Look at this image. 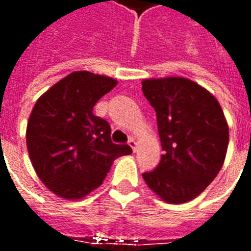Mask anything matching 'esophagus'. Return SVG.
I'll return each mask as SVG.
<instances>
[{
	"label": "esophagus",
	"mask_w": 251,
	"mask_h": 251,
	"mask_svg": "<svg viewBox=\"0 0 251 251\" xmlns=\"http://www.w3.org/2000/svg\"><path fill=\"white\" fill-rule=\"evenodd\" d=\"M129 147H130L131 149H133V152H136L137 142H136V140H134V138H130V140H129Z\"/></svg>",
	"instance_id": "obj_1"
}]
</instances>
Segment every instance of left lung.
<instances>
[{
    "label": "left lung",
    "instance_id": "1",
    "mask_svg": "<svg viewBox=\"0 0 251 251\" xmlns=\"http://www.w3.org/2000/svg\"><path fill=\"white\" fill-rule=\"evenodd\" d=\"M142 93L157 117L164 154L142 177L169 204L195 199L219 174L228 147V125L212 94L187 77L142 80Z\"/></svg>",
    "mask_w": 251,
    "mask_h": 251
}]
</instances>
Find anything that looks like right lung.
<instances>
[{
  "label": "right lung",
  "instance_id": "add662e5",
  "mask_svg": "<svg viewBox=\"0 0 251 251\" xmlns=\"http://www.w3.org/2000/svg\"><path fill=\"white\" fill-rule=\"evenodd\" d=\"M117 83L104 75L74 71L33 106L26 125L30 163L59 198H86L103 183L115 158L131 153L129 145L113 144L107 121L93 114L95 103Z\"/></svg>",
  "mask_w": 251,
  "mask_h": 251
}]
</instances>
